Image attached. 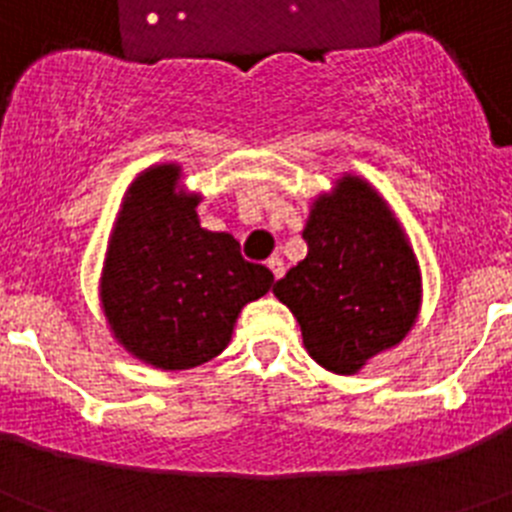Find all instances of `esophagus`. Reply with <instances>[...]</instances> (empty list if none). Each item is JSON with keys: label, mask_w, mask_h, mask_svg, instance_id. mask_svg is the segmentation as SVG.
<instances>
[{"label": "esophagus", "mask_w": 512, "mask_h": 512, "mask_svg": "<svg viewBox=\"0 0 512 512\" xmlns=\"http://www.w3.org/2000/svg\"><path fill=\"white\" fill-rule=\"evenodd\" d=\"M269 269L274 274V279H282L284 277V261L279 256H271L269 259Z\"/></svg>", "instance_id": "obj_1"}]
</instances>
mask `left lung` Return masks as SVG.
<instances>
[{
    "mask_svg": "<svg viewBox=\"0 0 512 512\" xmlns=\"http://www.w3.org/2000/svg\"><path fill=\"white\" fill-rule=\"evenodd\" d=\"M307 256L274 287L307 354L333 374H356L408 336L420 310V266L377 189L341 176L312 202Z\"/></svg>",
    "mask_w": 512,
    "mask_h": 512,
    "instance_id": "8db88e82",
    "label": "left lung"
}]
</instances>
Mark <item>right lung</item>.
Here are the masks:
<instances>
[{
    "mask_svg": "<svg viewBox=\"0 0 512 512\" xmlns=\"http://www.w3.org/2000/svg\"><path fill=\"white\" fill-rule=\"evenodd\" d=\"M179 176V166L161 164L130 184L99 282L117 343L166 372L223 354L243 307L274 284L233 235L202 228L200 194L182 192Z\"/></svg>",
    "mask_w": 512,
    "mask_h": 512,
    "instance_id": "obj_1",
    "label": "right lung"
}]
</instances>
